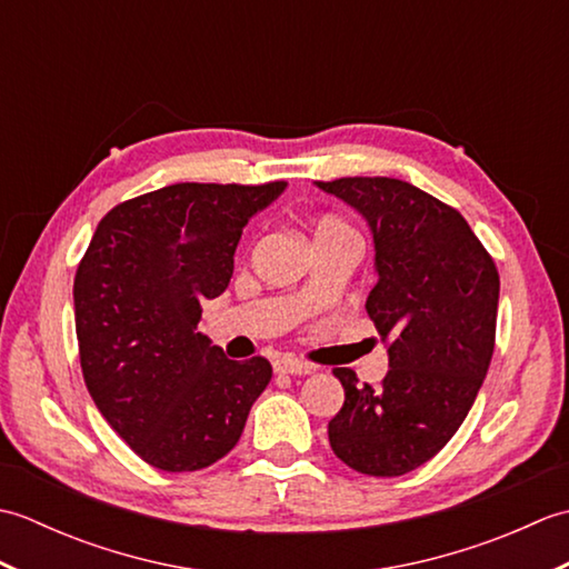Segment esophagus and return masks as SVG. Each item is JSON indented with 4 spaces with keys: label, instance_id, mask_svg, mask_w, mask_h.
Instances as JSON below:
<instances>
[{
    "label": "esophagus",
    "instance_id": "1",
    "mask_svg": "<svg viewBox=\"0 0 569 569\" xmlns=\"http://www.w3.org/2000/svg\"><path fill=\"white\" fill-rule=\"evenodd\" d=\"M273 371L276 373H283V377H306V373L312 371V367L303 365V361H298V359L283 357V359H276L273 361Z\"/></svg>",
    "mask_w": 569,
    "mask_h": 569
}]
</instances>
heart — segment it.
I'll list each match as a JSON object with an SVG mask.
<instances>
[{
  "label": "heart",
  "mask_w": 569,
  "mask_h": 569,
  "mask_svg": "<svg viewBox=\"0 0 569 569\" xmlns=\"http://www.w3.org/2000/svg\"><path fill=\"white\" fill-rule=\"evenodd\" d=\"M340 229H347V224L335 220V217H325V220H320L316 232H340Z\"/></svg>",
  "instance_id": "b5f03b06"
}]
</instances>
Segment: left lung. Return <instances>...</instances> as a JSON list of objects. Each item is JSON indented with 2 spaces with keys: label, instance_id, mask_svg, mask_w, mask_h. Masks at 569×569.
Here are the masks:
<instances>
[{
  "label": "left lung",
  "instance_id": "left-lung-1",
  "mask_svg": "<svg viewBox=\"0 0 569 569\" xmlns=\"http://www.w3.org/2000/svg\"><path fill=\"white\" fill-rule=\"evenodd\" d=\"M316 186L369 227L379 278L367 312L389 352L377 389L335 369L345 406L330 447L361 475L401 477L438 455L475 403L497 337L499 271L462 214L406 180Z\"/></svg>",
  "mask_w": 569,
  "mask_h": 569
}]
</instances>
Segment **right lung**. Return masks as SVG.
Listing matches in <instances>:
<instances>
[{"label":"right lung","mask_w":569,"mask_h":569,"mask_svg":"<svg viewBox=\"0 0 569 569\" xmlns=\"http://www.w3.org/2000/svg\"><path fill=\"white\" fill-rule=\"evenodd\" d=\"M288 183H178L117 204L78 266L72 300L94 406L143 462L214 465L271 381L263 357L227 359L198 332L200 303L229 286L241 229Z\"/></svg>","instance_id":"add662e5"}]
</instances>
